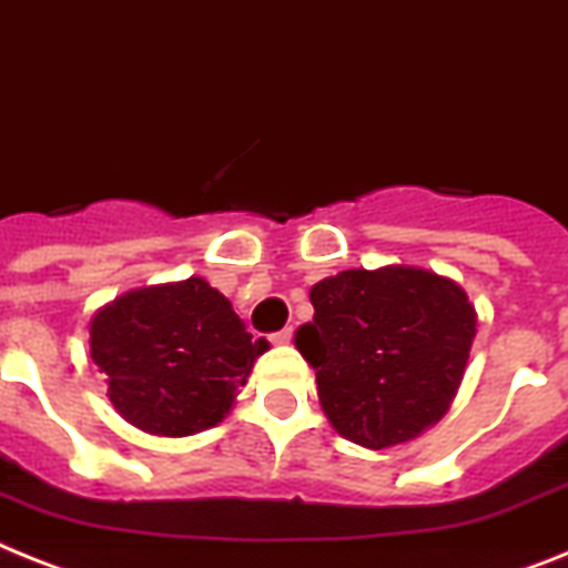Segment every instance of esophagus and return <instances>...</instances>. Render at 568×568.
I'll return each mask as SVG.
<instances>
[{"label": "esophagus", "instance_id": "esophagus-1", "mask_svg": "<svg viewBox=\"0 0 568 568\" xmlns=\"http://www.w3.org/2000/svg\"><path fill=\"white\" fill-rule=\"evenodd\" d=\"M292 335H294V328L288 326V328H283V332H276V335H271V343H276V346H283V343L292 341Z\"/></svg>", "mask_w": 568, "mask_h": 568}]
</instances>
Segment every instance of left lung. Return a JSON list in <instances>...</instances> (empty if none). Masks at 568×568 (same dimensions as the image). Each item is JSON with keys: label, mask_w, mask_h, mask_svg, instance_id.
I'll list each match as a JSON object with an SVG mask.
<instances>
[{"label": "left lung", "mask_w": 568, "mask_h": 568, "mask_svg": "<svg viewBox=\"0 0 568 568\" xmlns=\"http://www.w3.org/2000/svg\"><path fill=\"white\" fill-rule=\"evenodd\" d=\"M308 297L314 321L297 328L294 343L343 438L369 450L402 445L450 409L476 337L462 285L387 265L326 276Z\"/></svg>", "instance_id": "1"}]
</instances>
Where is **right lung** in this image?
Listing matches in <instances>:
<instances>
[{
    "instance_id": "add662e5",
    "label": "right lung",
    "mask_w": 568,
    "mask_h": 568,
    "mask_svg": "<svg viewBox=\"0 0 568 568\" xmlns=\"http://www.w3.org/2000/svg\"><path fill=\"white\" fill-rule=\"evenodd\" d=\"M231 300L202 276L114 297L89 323L109 402L152 436H193L231 413L268 341H251Z\"/></svg>"
}]
</instances>
